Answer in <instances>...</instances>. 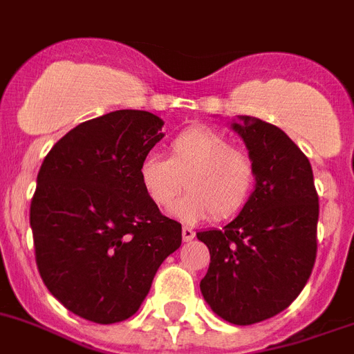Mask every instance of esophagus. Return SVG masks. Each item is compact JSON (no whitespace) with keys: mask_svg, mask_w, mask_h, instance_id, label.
<instances>
[{"mask_svg":"<svg viewBox=\"0 0 354 354\" xmlns=\"http://www.w3.org/2000/svg\"><path fill=\"white\" fill-rule=\"evenodd\" d=\"M195 238V231L189 227H183V240L184 241H192Z\"/></svg>","mask_w":354,"mask_h":354,"instance_id":"34e87169","label":"esophagus"}]
</instances>
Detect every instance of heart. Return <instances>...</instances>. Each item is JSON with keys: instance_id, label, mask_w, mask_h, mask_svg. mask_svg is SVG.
Instances as JSON below:
<instances>
[{"instance_id": "heart-1", "label": "heart", "mask_w": 354, "mask_h": 354, "mask_svg": "<svg viewBox=\"0 0 354 354\" xmlns=\"http://www.w3.org/2000/svg\"><path fill=\"white\" fill-rule=\"evenodd\" d=\"M168 157L147 156L140 165L145 195L159 209H168L183 192L188 195L175 206L186 222L211 216L229 220L249 206L258 186L254 157L211 127H192L179 132L166 147Z\"/></svg>"}]
</instances>
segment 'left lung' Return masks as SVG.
<instances>
[{"label":"left lung","instance_id":"obj_1","mask_svg":"<svg viewBox=\"0 0 354 354\" xmlns=\"http://www.w3.org/2000/svg\"><path fill=\"white\" fill-rule=\"evenodd\" d=\"M232 129L258 166L249 206L222 231L197 232L211 263L202 295L223 321L249 326L294 303L317 258L319 195L312 165L279 127L243 116Z\"/></svg>","mask_w":354,"mask_h":354}]
</instances>
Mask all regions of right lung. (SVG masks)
Returning <instances> with one entry per match:
<instances>
[{
	"mask_svg": "<svg viewBox=\"0 0 354 354\" xmlns=\"http://www.w3.org/2000/svg\"><path fill=\"white\" fill-rule=\"evenodd\" d=\"M162 125L147 111H114L75 127L41 165L30 204L39 274L86 321L134 315L157 268L180 247V223L153 206L138 174Z\"/></svg>",
	"mask_w": 354,
	"mask_h": 354,
	"instance_id": "obj_1",
	"label": "right lung"
}]
</instances>
